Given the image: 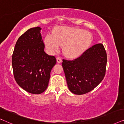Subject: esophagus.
<instances>
[{"instance_id": "esophagus-1", "label": "esophagus", "mask_w": 124, "mask_h": 124, "mask_svg": "<svg viewBox=\"0 0 124 124\" xmlns=\"http://www.w3.org/2000/svg\"><path fill=\"white\" fill-rule=\"evenodd\" d=\"M62 59H61V58H60V57L57 58V62H58V63H60L62 62Z\"/></svg>"}]
</instances>
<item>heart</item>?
I'll return each mask as SVG.
<instances>
[{
  "instance_id": "heart-1",
  "label": "heart",
  "mask_w": 124,
  "mask_h": 124,
  "mask_svg": "<svg viewBox=\"0 0 124 124\" xmlns=\"http://www.w3.org/2000/svg\"><path fill=\"white\" fill-rule=\"evenodd\" d=\"M92 41L91 34L87 31L74 27L60 26L45 38V44L51 53L62 46V52L69 58H75L82 55L90 46Z\"/></svg>"
}]
</instances>
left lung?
<instances>
[{
  "instance_id": "1",
  "label": "left lung",
  "mask_w": 124,
  "mask_h": 124,
  "mask_svg": "<svg viewBox=\"0 0 124 124\" xmlns=\"http://www.w3.org/2000/svg\"><path fill=\"white\" fill-rule=\"evenodd\" d=\"M107 53L102 44H97L72 61L63 59V67L69 90L83 95L93 90L105 74Z\"/></svg>"
}]
</instances>
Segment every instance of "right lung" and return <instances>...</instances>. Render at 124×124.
Here are the masks:
<instances>
[{
	"mask_svg": "<svg viewBox=\"0 0 124 124\" xmlns=\"http://www.w3.org/2000/svg\"><path fill=\"white\" fill-rule=\"evenodd\" d=\"M41 28H32L17 39L12 58L16 82L29 93L40 94L48 86L50 72L57 61L44 52Z\"/></svg>",
	"mask_w": 124,
	"mask_h": 124,
	"instance_id": "right-lung-1",
	"label": "right lung"
}]
</instances>
